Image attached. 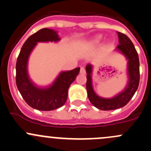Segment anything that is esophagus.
<instances>
[{
    "label": "esophagus",
    "mask_w": 151,
    "mask_h": 151,
    "mask_svg": "<svg viewBox=\"0 0 151 151\" xmlns=\"http://www.w3.org/2000/svg\"><path fill=\"white\" fill-rule=\"evenodd\" d=\"M80 73L81 74V75H84V74L86 73V70H85L84 68H83V67H81V68Z\"/></svg>",
    "instance_id": "esophagus-1"
}]
</instances>
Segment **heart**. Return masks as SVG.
<instances>
[{
    "mask_svg": "<svg viewBox=\"0 0 151 151\" xmlns=\"http://www.w3.org/2000/svg\"><path fill=\"white\" fill-rule=\"evenodd\" d=\"M99 39H100V36H97V37H96V38H95V41H98Z\"/></svg>",
    "mask_w": 151,
    "mask_h": 151,
    "instance_id": "obj_1",
    "label": "heart"
}]
</instances>
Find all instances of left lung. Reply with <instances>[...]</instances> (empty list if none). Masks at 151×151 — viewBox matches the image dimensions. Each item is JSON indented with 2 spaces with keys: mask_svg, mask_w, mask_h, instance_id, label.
<instances>
[{
  "mask_svg": "<svg viewBox=\"0 0 151 151\" xmlns=\"http://www.w3.org/2000/svg\"><path fill=\"white\" fill-rule=\"evenodd\" d=\"M119 44L115 50L122 54L127 61V83L124 89L113 97L105 98L99 96L94 91L92 83V73L94 65L87 64L86 91L91 103L95 108L102 110H113L125 106L132 98L139 86V62L137 52L134 46L128 36L120 32H117Z\"/></svg>",
  "mask_w": 151,
  "mask_h": 151,
  "instance_id": "left-lung-1",
  "label": "left lung"
}]
</instances>
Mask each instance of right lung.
Instances as JSON below:
<instances>
[{
	"label": "right lung",
	"instance_id": "obj_1",
	"mask_svg": "<svg viewBox=\"0 0 151 151\" xmlns=\"http://www.w3.org/2000/svg\"><path fill=\"white\" fill-rule=\"evenodd\" d=\"M61 40L58 32L43 28L29 37L22 47L16 65V83L22 98L31 108L49 111L63 106L68 99V88L78 75L80 68L61 71L48 86H38L28 73L29 56L38 43H57Z\"/></svg>",
	"mask_w": 151,
	"mask_h": 151
}]
</instances>
